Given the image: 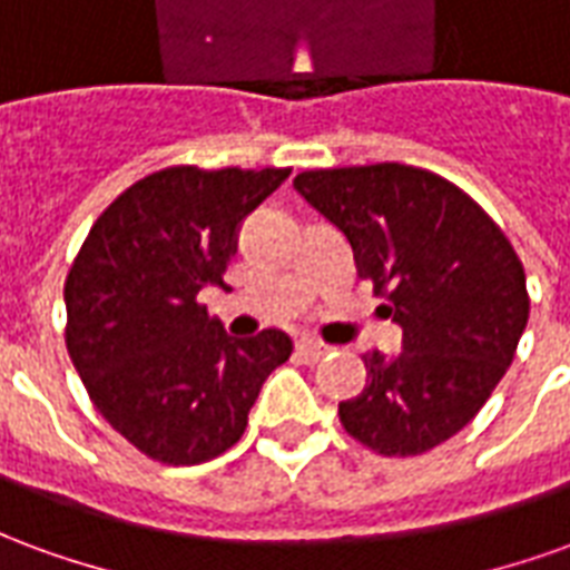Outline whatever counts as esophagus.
Returning a JSON list of instances; mask_svg holds the SVG:
<instances>
[{
  "label": "esophagus",
  "instance_id": "obj_1",
  "mask_svg": "<svg viewBox=\"0 0 570 570\" xmlns=\"http://www.w3.org/2000/svg\"><path fill=\"white\" fill-rule=\"evenodd\" d=\"M326 351H330V347L323 345V342H317V338H298L296 342V354L302 360H308V363H317Z\"/></svg>",
  "mask_w": 570,
  "mask_h": 570
}]
</instances>
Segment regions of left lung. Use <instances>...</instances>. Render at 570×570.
<instances>
[{"mask_svg": "<svg viewBox=\"0 0 570 570\" xmlns=\"http://www.w3.org/2000/svg\"><path fill=\"white\" fill-rule=\"evenodd\" d=\"M302 198L347 237L357 277L387 298L403 351L363 354L345 430L384 458L430 452L476 419L528 323L525 268L466 191L412 164L305 170Z\"/></svg>", "mask_w": 570, "mask_h": 570, "instance_id": "1", "label": "left lung"}]
</instances>
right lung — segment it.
I'll use <instances>...</instances> for the list:
<instances>
[{"label": "right lung", "instance_id": "1", "mask_svg": "<svg viewBox=\"0 0 570 570\" xmlns=\"http://www.w3.org/2000/svg\"><path fill=\"white\" fill-rule=\"evenodd\" d=\"M289 167H164L125 188L85 237L63 286L67 351L112 428L161 464L232 449L289 335L232 338L200 293L225 286L237 228Z\"/></svg>", "mask_w": 570, "mask_h": 570}]
</instances>
